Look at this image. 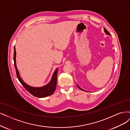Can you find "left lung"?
<instances>
[{
    "instance_id": "1",
    "label": "left lung",
    "mask_w": 130,
    "mask_h": 130,
    "mask_svg": "<svg viewBox=\"0 0 130 130\" xmlns=\"http://www.w3.org/2000/svg\"><path fill=\"white\" fill-rule=\"evenodd\" d=\"M104 31H105V33H106V34H107V35H110V33H109V32H108V30H107V29H105V28H104ZM77 86H78V88H79V89H81V90H84V91H85V90H84V89H81V88H80V87H79V86H78V85H77Z\"/></svg>"
}]
</instances>
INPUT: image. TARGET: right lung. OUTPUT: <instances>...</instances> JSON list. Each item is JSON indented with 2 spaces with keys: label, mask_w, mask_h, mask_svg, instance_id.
Here are the masks:
<instances>
[{
  "label": "right lung",
  "mask_w": 130,
  "mask_h": 130,
  "mask_svg": "<svg viewBox=\"0 0 130 130\" xmlns=\"http://www.w3.org/2000/svg\"><path fill=\"white\" fill-rule=\"evenodd\" d=\"M14 66H15V70H16V74L18 80L20 81V83L23 86L28 92H29L31 95L34 96L35 97L37 98H45L48 96L52 95L56 90V86H57V71L58 69L55 70L54 74H53L52 79L50 81V82L47 84L46 85L43 86L42 87H32L30 86H28L26 84L23 82L21 78H20V75H19L18 69L17 68L16 65V51L15 49V46L14 47Z\"/></svg>",
  "instance_id": "add662e5"
}]
</instances>
